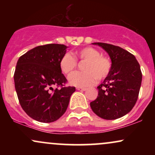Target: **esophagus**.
<instances>
[{
    "label": "esophagus",
    "mask_w": 155,
    "mask_h": 155,
    "mask_svg": "<svg viewBox=\"0 0 155 155\" xmlns=\"http://www.w3.org/2000/svg\"><path fill=\"white\" fill-rule=\"evenodd\" d=\"M76 90H79V91H85V90H87V88L79 87H76Z\"/></svg>",
    "instance_id": "34e87169"
}]
</instances>
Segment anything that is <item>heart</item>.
I'll use <instances>...</instances> for the list:
<instances>
[{"label": "heart", "mask_w": 155, "mask_h": 155, "mask_svg": "<svg viewBox=\"0 0 155 155\" xmlns=\"http://www.w3.org/2000/svg\"><path fill=\"white\" fill-rule=\"evenodd\" d=\"M80 60H87L84 70L85 71L73 73L68 77L71 84L75 87H89L96 83L97 79L102 80L109 74L111 63L108 58L101 56L93 47H84L75 51ZM77 66V60L71 54L65 53L60 61V67L65 74L72 73Z\"/></svg>", "instance_id": "obj_1"}]
</instances>
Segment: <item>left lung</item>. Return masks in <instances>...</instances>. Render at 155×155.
Masks as SVG:
<instances>
[{"mask_svg": "<svg viewBox=\"0 0 155 155\" xmlns=\"http://www.w3.org/2000/svg\"><path fill=\"white\" fill-rule=\"evenodd\" d=\"M109 55V74L97 87L98 96L90 103L94 113L104 120H116L129 113L134 107L142 81L138 62L133 54L117 46L92 43Z\"/></svg>", "mask_w": 155, "mask_h": 155, "instance_id": "obj_1", "label": "left lung"}]
</instances>
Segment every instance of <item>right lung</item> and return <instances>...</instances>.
I'll return each instance as SVG.
<instances>
[{
	"instance_id": "add662e5",
	"label": "right lung",
	"mask_w": 155,
	"mask_h": 155,
	"mask_svg": "<svg viewBox=\"0 0 155 155\" xmlns=\"http://www.w3.org/2000/svg\"><path fill=\"white\" fill-rule=\"evenodd\" d=\"M67 46L49 44L27 51L17 61L14 79L22 109L30 117L41 122L58 120L66 111L76 88L63 86L66 78L62 74L60 61Z\"/></svg>"
}]
</instances>
